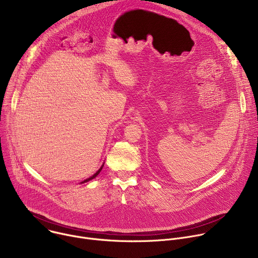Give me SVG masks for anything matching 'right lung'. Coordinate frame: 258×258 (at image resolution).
I'll return each mask as SVG.
<instances>
[{"label": "right lung", "mask_w": 258, "mask_h": 258, "mask_svg": "<svg viewBox=\"0 0 258 258\" xmlns=\"http://www.w3.org/2000/svg\"><path fill=\"white\" fill-rule=\"evenodd\" d=\"M102 168H103V165H102V166H101V168H100V169H99V170H98V171H97V172H96V173H95V174H94V175H93V176H91V177H89V178H87V179H85V180H84V181H83V182H86V181H89V180H91V179H93V178H95V177H96V176H97V175H98V174H99V173H100V171H101V170H102Z\"/></svg>", "instance_id": "right-lung-1"}]
</instances>
